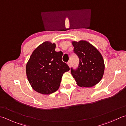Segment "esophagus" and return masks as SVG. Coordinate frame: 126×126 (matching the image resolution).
<instances>
[{
	"mask_svg": "<svg viewBox=\"0 0 126 126\" xmlns=\"http://www.w3.org/2000/svg\"><path fill=\"white\" fill-rule=\"evenodd\" d=\"M67 64H68V66H69L70 68V67H71V61H68V62H67Z\"/></svg>",
	"mask_w": 126,
	"mask_h": 126,
	"instance_id": "obj_1",
	"label": "esophagus"
}]
</instances>
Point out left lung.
<instances>
[{
  "label": "left lung",
  "mask_w": 126,
  "mask_h": 126,
  "mask_svg": "<svg viewBox=\"0 0 126 126\" xmlns=\"http://www.w3.org/2000/svg\"><path fill=\"white\" fill-rule=\"evenodd\" d=\"M73 51L79 59L77 69L71 68V72L78 86L92 87L103 78L105 65L101 54L98 49L85 41H73Z\"/></svg>",
  "instance_id": "1"
}]
</instances>
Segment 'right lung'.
<instances>
[{
    "label": "right lung",
    "instance_id": "add662e5",
    "mask_svg": "<svg viewBox=\"0 0 126 126\" xmlns=\"http://www.w3.org/2000/svg\"><path fill=\"white\" fill-rule=\"evenodd\" d=\"M55 43L47 41L33 51L26 64L28 82L35 91L50 94L59 88L64 72L70 70L62 61V51H55Z\"/></svg>",
    "mask_w": 126,
    "mask_h": 126
}]
</instances>
